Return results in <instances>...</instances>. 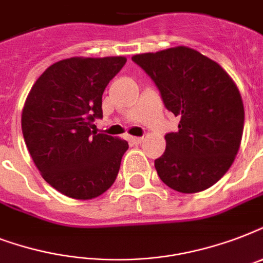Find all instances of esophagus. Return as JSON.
<instances>
[{"label": "esophagus", "mask_w": 263, "mask_h": 263, "mask_svg": "<svg viewBox=\"0 0 263 263\" xmlns=\"http://www.w3.org/2000/svg\"><path fill=\"white\" fill-rule=\"evenodd\" d=\"M129 142H131L132 144H140L142 142H143V138H139V136H131V138H129Z\"/></svg>", "instance_id": "34e87169"}]
</instances>
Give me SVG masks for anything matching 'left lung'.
<instances>
[{"label": "left lung", "instance_id": "obj_1", "mask_svg": "<svg viewBox=\"0 0 263 263\" xmlns=\"http://www.w3.org/2000/svg\"><path fill=\"white\" fill-rule=\"evenodd\" d=\"M154 80L165 106L180 119L166 134L157 173L183 194L208 190L228 172L240 147L245 106L240 91L220 64L187 46L132 57Z\"/></svg>", "mask_w": 263, "mask_h": 263}]
</instances>
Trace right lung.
Instances as JSON below:
<instances>
[{
  "label": "right lung",
  "instance_id": "right-lung-1",
  "mask_svg": "<svg viewBox=\"0 0 263 263\" xmlns=\"http://www.w3.org/2000/svg\"><path fill=\"white\" fill-rule=\"evenodd\" d=\"M125 57H71L47 68L27 95L22 129L42 177L72 199L102 195L115 183L128 142L91 131L102 94Z\"/></svg>",
  "mask_w": 263,
  "mask_h": 263
}]
</instances>
